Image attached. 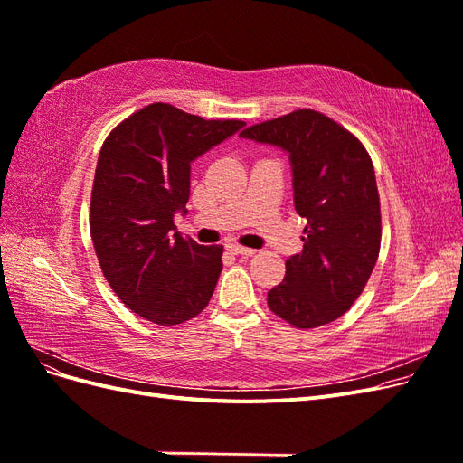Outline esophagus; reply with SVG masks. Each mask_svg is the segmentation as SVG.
<instances>
[{
  "label": "esophagus",
  "mask_w": 463,
  "mask_h": 463,
  "mask_svg": "<svg viewBox=\"0 0 463 463\" xmlns=\"http://www.w3.org/2000/svg\"><path fill=\"white\" fill-rule=\"evenodd\" d=\"M226 249L230 250V253H233V255H237V257H253V255L257 253L255 249H247V247H241V245H233V243L226 245Z\"/></svg>",
  "instance_id": "34e87169"
}]
</instances>
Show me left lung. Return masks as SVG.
I'll return each instance as SVG.
<instances>
[{
  "label": "left lung",
  "mask_w": 463,
  "mask_h": 463,
  "mask_svg": "<svg viewBox=\"0 0 463 463\" xmlns=\"http://www.w3.org/2000/svg\"><path fill=\"white\" fill-rule=\"evenodd\" d=\"M241 137L288 154L293 206L307 220L303 250L286 260V278L269 291L270 311L296 328L328 325L361 296L381 249V201L369 154L313 109L253 125Z\"/></svg>",
  "instance_id": "8db88e82"
}]
</instances>
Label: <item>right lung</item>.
<instances>
[{"label":"right lung","mask_w":463,"mask_h":463,"mask_svg":"<svg viewBox=\"0 0 463 463\" xmlns=\"http://www.w3.org/2000/svg\"><path fill=\"white\" fill-rule=\"evenodd\" d=\"M245 128L150 104L109 133L90 201V235L108 284L133 313L174 326L197 317L222 272V245L185 240L191 164Z\"/></svg>","instance_id":"obj_1"}]
</instances>
